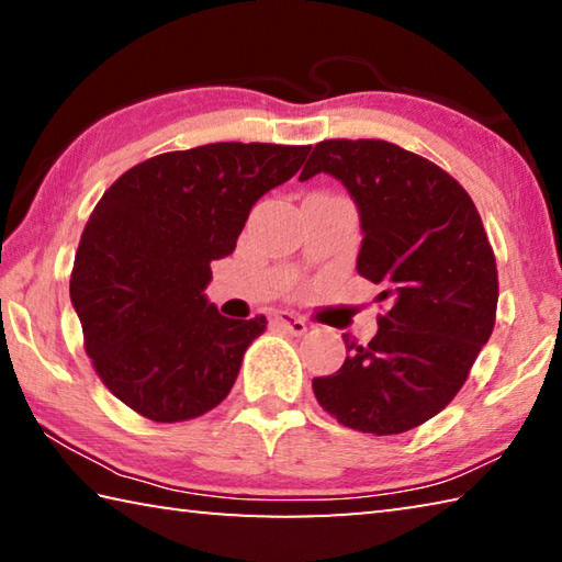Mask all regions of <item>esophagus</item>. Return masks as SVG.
Returning a JSON list of instances; mask_svg holds the SVG:
<instances>
[{"label":"esophagus","instance_id":"esophagus-1","mask_svg":"<svg viewBox=\"0 0 562 562\" xmlns=\"http://www.w3.org/2000/svg\"><path fill=\"white\" fill-rule=\"evenodd\" d=\"M274 322H278L280 327L288 329L290 335H294V337L307 335V329H310L307 322H304V319H302V317H297V315H292V312H280V315L274 317Z\"/></svg>","mask_w":562,"mask_h":562}]
</instances>
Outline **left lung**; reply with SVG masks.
<instances>
[{
  "label": "left lung",
  "mask_w": 562,
  "mask_h": 562,
  "mask_svg": "<svg viewBox=\"0 0 562 562\" xmlns=\"http://www.w3.org/2000/svg\"><path fill=\"white\" fill-rule=\"evenodd\" d=\"M329 173L361 217L357 270L382 284L379 331L339 372L312 379L341 426L389 436L416 429L453 402L486 345L498 307L496 255L459 180L429 158L374 138L315 146L300 180Z\"/></svg>",
  "instance_id": "left-lung-1"
}]
</instances>
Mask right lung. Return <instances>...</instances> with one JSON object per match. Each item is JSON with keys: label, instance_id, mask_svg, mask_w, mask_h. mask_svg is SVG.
Segmentation results:
<instances>
[{"label": "right lung", "instance_id": "right-lung-1", "mask_svg": "<svg viewBox=\"0 0 562 562\" xmlns=\"http://www.w3.org/2000/svg\"><path fill=\"white\" fill-rule=\"evenodd\" d=\"M310 146L207 144L128 168L93 207L71 270L83 347L133 412L176 424L211 412L268 319H227L205 300L258 198L297 173Z\"/></svg>", "mask_w": 562, "mask_h": 562}]
</instances>
